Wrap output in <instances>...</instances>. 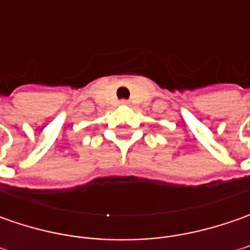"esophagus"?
Here are the masks:
<instances>
[{
	"instance_id": "34e87169",
	"label": "esophagus",
	"mask_w": 250,
	"mask_h": 250,
	"mask_svg": "<svg viewBox=\"0 0 250 250\" xmlns=\"http://www.w3.org/2000/svg\"><path fill=\"white\" fill-rule=\"evenodd\" d=\"M121 104H122V105H129V101H128V100H121Z\"/></svg>"
}]
</instances>
